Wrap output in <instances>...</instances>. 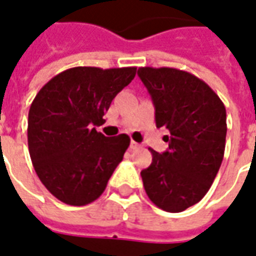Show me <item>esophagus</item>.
Wrapping results in <instances>:
<instances>
[{
	"instance_id": "34e87169",
	"label": "esophagus",
	"mask_w": 256,
	"mask_h": 256,
	"mask_svg": "<svg viewBox=\"0 0 256 256\" xmlns=\"http://www.w3.org/2000/svg\"><path fill=\"white\" fill-rule=\"evenodd\" d=\"M130 148H131L132 150H136V148H140V144H139V143L134 142V140H132V142H131V146H130Z\"/></svg>"
}]
</instances>
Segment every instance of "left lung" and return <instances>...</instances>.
<instances>
[{
	"label": "left lung",
	"instance_id": "1",
	"mask_svg": "<svg viewBox=\"0 0 256 256\" xmlns=\"http://www.w3.org/2000/svg\"><path fill=\"white\" fill-rule=\"evenodd\" d=\"M152 96L156 125L170 131L168 148L140 172L148 198L166 212H182L206 194L218 174L226 143V108L193 74L171 67H140Z\"/></svg>",
	"mask_w": 256,
	"mask_h": 256
}]
</instances>
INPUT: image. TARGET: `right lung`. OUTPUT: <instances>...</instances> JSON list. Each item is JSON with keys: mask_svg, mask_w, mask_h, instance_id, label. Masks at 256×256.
Listing matches in <instances>:
<instances>
[{"mask_svg": "<svg viewBox=\"0 0 256 256\" xmlns=\"http://www.w3.org/2000/svg\"><path fill=\"white\" fill-rule=\"evenodd\" d=\"M136 67H73L40 90L28 112L27 142L34 170L50 194L68 206H86L102 194L131 139L108 138L94 125Z\"/></svg>", "mask_w": 256, "mask_h": 256, "instance_id": "obj_1", "label": "right lung"}]
</instances>
